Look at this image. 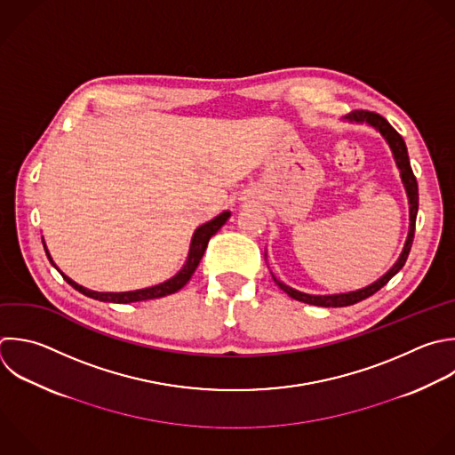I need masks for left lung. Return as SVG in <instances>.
Listing matches in <instances>:
<instances>
[{
  "instance_id": "left-lung-1",
  "label": "left lung",
  "mask_w": 455,
  "mask_h": 455,
  "mask_svg": "<svg viewBox=\"0 0 455 455\" xmlns=\"http://www.w3.org/2000/svg\"><path fill=\"white\" fill-rule=\"evenodd\" d=\"M343 121L347 123H352V124H366L370 128H373L375 132H379L382 135V139L386 140V144L389 146L391 149V155H393V160L396 164V169L400 171V180H402V185H403V190H405V196H407V203H409V233H407V238H405V243H403V249L398 256V259L395 261V265L384 274L380 275L377 281H373L371 284L364 286V288H359V290H354V291H345V293H332V295H311V293H304V291H299L288 284H284L283 281H279L272 272V277L275 281V284L284 291L288 293L291 299L295 300H300V302H306V304H313V306H322V307H343V306H350V304H355L370 295H373L375 291H379L403 265H405V259L409 256V251H411V245H412V238H414V224H416V213H418V183H416V178L412 174V169H411V164H409V156H407V148H405V142L403 139L391 128V124L373 114V112H364V110H355V112H350L348 116L343 117ZM265 259H267V252H265Z\"/></svg>"
}]
</instances>
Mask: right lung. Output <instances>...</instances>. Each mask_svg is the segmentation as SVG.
Listing matches in <instances>:
<instances>
[{
  "instance_id": "1",
  "label": "right lung",
  "mask_w": 455,
  "mask_h": 455,
  "mask_svg": "<svg viewBox=\"0 0 455 455\" xmlns=\"http://www.w3.org/2000/svg\"><path fill=\"white\" fill-rule=\"evenodd\" d=\"M231 217V212H222L220 215H217L215 219L208 220L206 224L199 226L196 231H194V236H192V242H190V249H188V256H187V261L185 265L181 267V270L172 275L171 279L160 283V284H155V286H149V288H142V290H133V291H94V290H89L78 283H75L71 277H68L64 272H60V268L55 265V261L52 259L50 252H48V247L44 245L46 249V254L50 258V261L53 263V267L62 274V277L75 288L78 290L80 293L91 297V299H96V300H101V302H116V304H128V302H140V300H149V299H160V297H165V295H171V293H176L178 290H181L192 277V274L196 272L206 247H208V242L210 238L226 224V220ZM44 243V240H43Z\"/></svg>"
}]
</instances>
